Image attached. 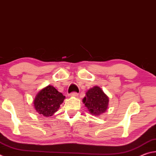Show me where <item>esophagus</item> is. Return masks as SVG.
<instances>
[{"label": "esophagus", "instance_id": "1", "mask_svg": "<svg viewBox=\"0 0 156 156\" xmlns=\"http://www.w3.org/2000/svg\"><path fill=\"white\" fill-rule=\"evenodd\" d=\"M78 94L76 93V92H72V93H71L69 95V96L70 97H76L78 96Z\"/></svg>", "mask_w": 156, "mask_h": 156}]
</instances>
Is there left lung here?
<instances>
[{"label":"left lung","mask_w":156,"mask_h":156,"mask_svg":"<svg viewBox=\"0 0 156 156\" xmlns=\"http://www.w3.org/2000/svg\"><path fill=\"white\" fill-rule=\"evenodd\" d=\"M83 102L91 115L98 116L107 111L109 105V98L101 88L95 86L87 91Z\"/></svg>","instance_id":"obj_1"}]
</instances>
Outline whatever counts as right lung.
Segmentation results:
<instances>
[{
  "label": "right lung",
  "mask_w": 156,
  "mask_h": 156,
  "mask_svg": "<svg viewBox=\"0 0 156 156\" xmlns=\"http://www.w3.org/2000/svg\"><path fill=\"white\" fill-rule=\"evenodd\" d=\"M65 98V96L62 93L53 86L48 85L37 94L34 100V106L39 114L49 117L57 112Z\"/></svg>",
  "instance_id": "1"
}]
</instances>
